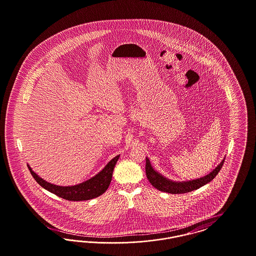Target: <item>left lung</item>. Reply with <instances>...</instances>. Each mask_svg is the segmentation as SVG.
Instances as JSON below:
<instances>
[{"label":"left lung","instance_id":"left-lung-1","mask_svg":"<svg viewBox=\"0 0 256 256\" xmlns=\"http://www.w3.org/2000/svg\"><path fill=\"white\" fill-rule=\"evenodd\" d=\"M224 162V158L222 160V162L214 170L210 172V174H208L206 176H202L200 178H196V180H189V182H172L170 180L166 178L165 176H163L156 170H154V168L150 165V160L146 158V178L150 184L159 191L170 193V194H184V193L191 192L193 190H196L200 187L210 182L218 174V172L222 167Z\"/></svg>","mask_w":256,"mask_h":256}]
</instances>
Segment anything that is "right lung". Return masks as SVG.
Masks as SVG:
<instances>
[{"label": "right lung", "instance_id": "right-lung-1", "mask_svg": "<svg viewBox=\"0 0 256 256\" xmlns=\"http://www.w3.org/2000/svg\"><path fill=\"white\" fill-rule=\"evenodd\" d=\"M120 156H115L111 159L110 162L106 165V167L97 174L95 176L91 178L90 180H86L84 182L80 183L74 186H58L52 183L47 182L32 170V169L28 165V168L30 172L34 178L36 182L42 186L44 189L48 190L50 193L58 196L64 200H73V202H80V200H88L98 196L102 195L108 188L114 167L118 161Z\"/></svg>", "mask_w": 256, "mask_h": 256}]
</instances>
